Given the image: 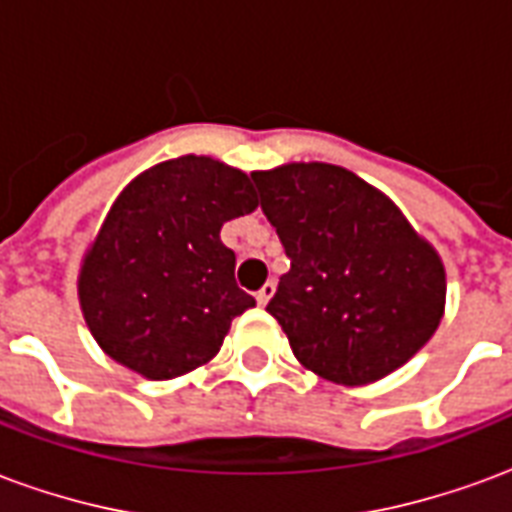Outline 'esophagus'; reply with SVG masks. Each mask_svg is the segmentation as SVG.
<instances>
[{
    "label": "esophagus",
    "instance_id": "obj_1",
    "mask_svg": "<svg viewBox=\"0 0 512 512\" xmlns=\"http://www.w3.org/2000/svg\"><path fill=\"white\" fill-rule=\"evenodd\" d=\"M274 288H277V285H274V282H266V285H263V288L257 290V293H255V299H257V304H260V307H266L268 299H271V296H274Z\"/></svg>",
    "mask_w": 512,
    "mask_h": 512
}]
</instances>
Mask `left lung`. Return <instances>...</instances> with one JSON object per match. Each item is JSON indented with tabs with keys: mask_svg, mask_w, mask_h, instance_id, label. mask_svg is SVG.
Here are the masks:
<instances>
[{
	"mask_svg": "<svg viewBox=\"0 0 512 512\" xmlns=\"http://www.w3.org/2000/svg\"><path fill=\"white\" fill-rule=\"evenodd\" d=\"M252 180L290 257L266 310L296 359L343 386L406 365L444 315L439 252L386 194L343 167L301 161Z\"/></svg>",
	"mask_w": 512,
	"mask_h": 512,
	"instance_id": "obj_1",
	"label": "left lung"
}]
</instances>
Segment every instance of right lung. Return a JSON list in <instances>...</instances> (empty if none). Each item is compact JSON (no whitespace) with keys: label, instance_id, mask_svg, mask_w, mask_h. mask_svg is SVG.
<instances>
[{"label":"right lung","instance_id":"add662e5","mask_svg":"<svg viewBox=\"0 0 512 512\" xmlns=\"http://www.w3.org/2000/svg\"><path fill=\"white\" fill-rule=\"evenodd\" d=\"M255 208L249 175L211 156L169 158L136 175L79 271L84 323L104 354L150 381L211 362L235 315L255 307L219 233Z\"/></svg>","mask_w":512,"mask_h":512}]
</instances>
